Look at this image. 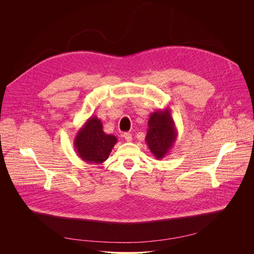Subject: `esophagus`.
Masks as SVG:
<instances>
[{
  "instance_id": "34e87169",
  "label": "esophagus",
  "mask_w": 254,
  "mask_h": 254,
  "mask_svg": "<svg viewBox=\"0 0 254 254\" xmlns=\"http://www.w3.org/2000/svg\"><path fill=\"white\" fill-rule=\"evenodd\" d=\"M123 136L125 137V139H126L127 141H131V139H132L131 133H129V132H125V133L123 134Z\"/></svg>"
}]
</instances>
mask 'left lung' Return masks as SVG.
<instances>
[{"label":"left lung","mask_w":254,"mask_h":254,"mask_svg":"<svg viewBox=\"0 0 254 254\" xmlns=\"http://www.w3.org/2000/svg\"><path fill=\"white\" fill-rule=\"evenodd\" d=\"M146 142L157 160L169 155L178 136V130L169 107L152 113L148 122Z\"/></svg>","instance_id":"1"}]
</instances>
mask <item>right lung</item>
<instances>
[{"mask_svg": "<svg viewBox=\"0 0 254 254\" xmlns=\"http://www.w3.org/2000/svg\"><path fill=\"white\" fill-rule=\"evenodd\" d=\"M118 138L102 129L101 121L91 116L77 131L74 148L78 157L88 164H101L107 160Z\"/></svg>", "mask_w": 254, "mask_h": 254, "instance_id": "obj_1", "label": "right lung"}]
</instances>
